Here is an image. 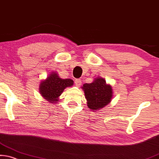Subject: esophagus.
<instances>
[{
  "instance_id": "esophagus-1",
  "label": "esophagus",
  "mask_w": 159,
  "mask_h": 159,
  "mask_svg": "<svg viewBox=\"0 0 159 159\" xmlns=\"http://www.w3.org/2000/svg\"><path fill=\"white\" fill-rule=\"evenodd\" d=\"M75 84L76 86L79 87V86L81 85V81L80 79H75Z\"/></svg>"
}]
</instances>
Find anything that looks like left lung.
Returning a JSON list of instances; mask_svg holds the SVG:
<instances>
[{
	"instance_id": "left-lung-1",
	"label": "left lung",
	"mask_w": 159,
	"mask_h": 159,
	"mask_svg": "<svg viewBox=\"0 0 159 159\" xmlns=\"http://www.w3.org/2000/svg\"><path fill=\"white\" fill-rule=\"evenodd\" d=\"M84 89L87 106L92 111L100 110L111 102L113 91L111 86L103 78H96L91 84H84Z\"/></svg>"
}]
</instances>
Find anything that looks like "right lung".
Here are the masks:
<instances>
[{
    "label": "right lung",
    "mask_w": 159,
    "mask_h": 159,
    "mask_svg": "<svg viewBox=\"0 0 159 159\" xmlns=\"http://www.w3.org/2000/svg\"><path fill=\"white\" fill-rule=\"evenodd\" d=\"M73 85L72 79H61L57 73H52L39 85V92L50 103L59 102V97L65 88Z\"/></svg>",
    "instance_id": "obj_1"
}]
</instances>
